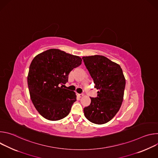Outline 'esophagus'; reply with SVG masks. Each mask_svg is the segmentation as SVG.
I'll return each instance as SVG.
<instances>
[{"label":"esophagus","instance_id":"34e87169","mask_svg":"<svg viewBox=\"0 0 158 158\" xmlns=\"http://www.w3.org/2000/svg\"><path fill=\"white\" fill-rule=\"evenodd\" d=\"M77 96H78L79 98H82V97L84 96V95H83V94H77Z\"/></svg>","mask_w":158,"mask_h":158}]
</instances>
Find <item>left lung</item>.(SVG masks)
Segmentation results:
<instances>
[{"instance_id":"obj_1","label":"left lung","mask_w":158,"mask_h":158,"mask_svg":"<svg viewBox=\"0 0 158 158\" xmlns=\"http://www.w3.org/2000/svg\"><path fill=\"white\" fill-rule=\"evenodd\" d=\"M84 64L99 90L98 97L84 108L85 117L93 123L103 124L119 111L124 98L126 79L121 66L100 55L82 57Z\"/></svg>"}]
</instances>
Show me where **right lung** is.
Wrapping results in <instances>:
<instances>
[{"instance_id":"obj_1","label":"right lung","mask_w":158,"mask_h":158,"mask_svg":"<svg viewBox=\"0 0 158 158\" xmlns=\"http://www.w3.org/2000/svg\"><path fill=\"white\" fill-rule=\"evenodd\" d=\"M82 64V59L57 49L37 55L27 76L31 101L44 118L58 121L69 114L76 101L75 92L60 87L68 81L70 72Z\"/></svg>"}]
</instances>
